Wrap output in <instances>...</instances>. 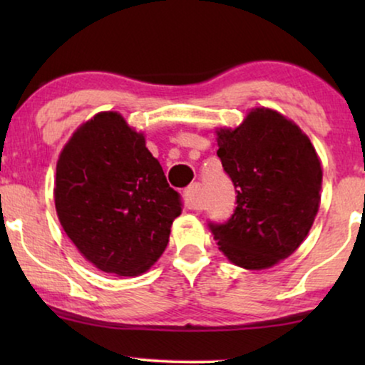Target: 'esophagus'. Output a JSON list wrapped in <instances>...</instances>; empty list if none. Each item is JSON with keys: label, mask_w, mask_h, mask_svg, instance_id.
<instances>
[{"label": "esophagus", "mask_w": 365, "mask_h": 365, "mask_svg": "<svg viewBox=\"0 0 365 365\" xmlns=\"http://www.w3.org/2000/svg\"><path fill=\"white\" fill-rule=\"evenodd\" d=\"M184 199H186V206L194 211H201V184L194 182L191 186L184 189Z\"/></svg>", "instance_id": "34e87169"}]
</instances>
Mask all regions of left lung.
Masks as SVG:
<instances>
[{
  "mask_svg": "<svg viewBox=\"0 0 365 365\" xmlns=\"http://www.w3.org/2000/svg\"><path fill=\"white\" fill-rule=\"evenodd\" d=\"M217 156L236 189L226 222H209L217 246L244 269L271 267L301 246L321 201L322 169L299 126L257 108L236 129L217 131Z\"/></svg>",
  "mask_w": 365,
  "mask_h": 365,
  "instance_id": "1",
  "label": "left lung"
}]
</instances>
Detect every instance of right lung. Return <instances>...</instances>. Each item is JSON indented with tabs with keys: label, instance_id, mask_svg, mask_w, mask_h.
Wrapping results in <instances>:
<instances>
[{
	"label": "right lung",
	"instance_id": "1",
	"mask_svg": "<svg viewBox=\"0 0 365 365\" xmlns=\"http://www.w3.org/2000/svg\"><path fill=\"white\" fill-rule=\"evenodd\" d=\"M54 204L78 251L104 272L138 276L153 266L181 214L179 194L141 133L99 113L64 146Z\"/></svg>",
	"mask_w": 365,
	"mask_h": 365
}]
</instances>
